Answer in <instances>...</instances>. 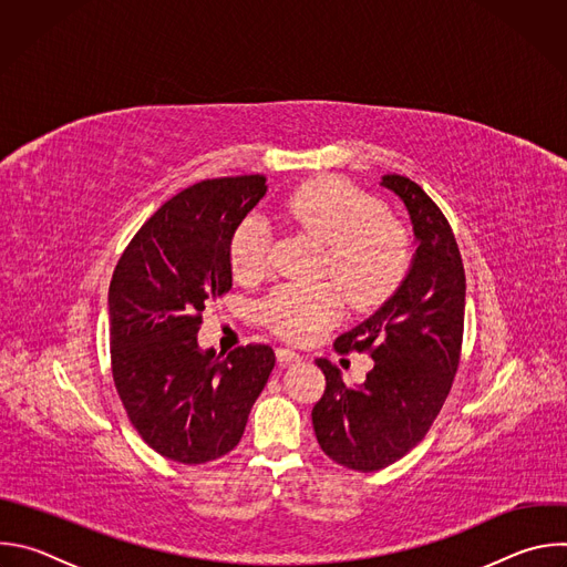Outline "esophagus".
Returning <instances> with one entry per match:
<instances>
[{"label": "esophagus", "instance_id": "34e87169", "mask_svg": "<svg viewBox=\"0 0 567 567\" xmlns=\"http://www.w3.org/2000/svg\"><path fill=\"white\" fill-rule=\"evenodd\" d=\"M276 357H278L280 368H285V365H289V363L300 361V354H298V352H293V350H289V348H278V350H276Z\"/></svg>", "mask_w": 567, "mask_h": 567}]
</instances>
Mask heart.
I'll list each match as a JSON object with an SVG mask.
<instances>
[{
	"instance_id": "b5f03b06",
	"label": "heart",
	"mask_w": 567,
	"mask_h": 567,
	"mask_svg": "<svg viewBox=\"0 0 567 567\" xmlns=\"http://www.w3.org/2000/svg\"><path fill=\"white\" fill-rule=\"evenodd\" d=\"M287 217L328 247L322 274L361 309L388 300L411 265L409 235L383 215L368 193L337 177H320L300 186L285 202ZM269 228L258 215L241 221L228 245L233 274L241 280L260 278L267 269ZM343 313V300L332 285L278 287L262 305L267 326L282 339L302 343L332 328Z\"/></svg>"
}]
</instances>
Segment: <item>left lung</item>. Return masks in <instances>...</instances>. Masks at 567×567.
Listing matches in <instances>:
<instances>
[{
    "instance_id": "8db88e82",
    "label": "left lung",
    "mask_w": 567,
    "mask_h": 567,
    "mask_svg": "<svg viewBox=\"0 0 567 567\" xmlns=\"http://www.w3.org/2000/svg\"><path fill=\"white\" fill-rule=\"evenodd\" d=\"M381 186L409 210L415 254L406 278L363 322L337 339L339 352L370 350L374 368L361 385L318 359L326 392L311 411L322 453L354 471H379L429 433L457 372L464 330V267L453 230L435 202L409 177Z\"/></svg>"
}]
</instances>
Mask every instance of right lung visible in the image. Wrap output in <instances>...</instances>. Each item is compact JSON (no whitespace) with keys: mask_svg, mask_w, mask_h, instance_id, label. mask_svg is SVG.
<instances>
[{"mask_svg":"<svg viewBox=\"0 0 567 567\" xmlns=\"http://www.w3.org/2000/svg\"><path fill=\"white\" fill-rule=\"evenodd\" d=\"M267 177L199 182L134 235L110 282L112 374L130 422L164 457L204 464L233 451L276 365L269 346L202 350L208 298L230 289L228 245Z\"/></svg>","mask_w":567,"mask_h":567,"instance_id":"obj_1","label":"right lung"}]
</instances>
